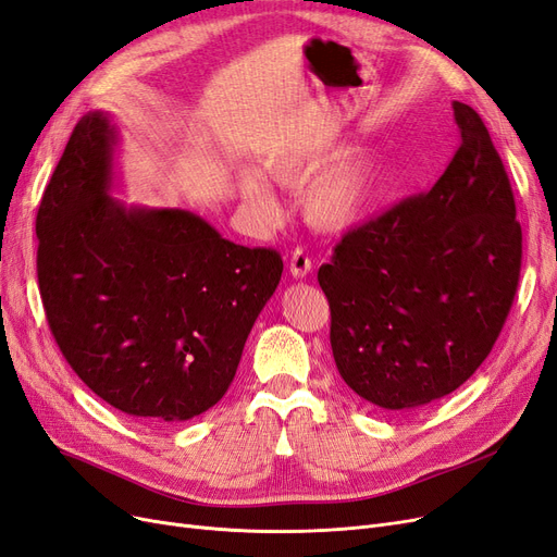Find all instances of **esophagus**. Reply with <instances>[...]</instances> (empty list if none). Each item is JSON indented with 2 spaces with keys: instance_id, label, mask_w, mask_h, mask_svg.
Listing matches in <instances>:
<instances>
[{
  "instance_id": "1",
  "label": "esophagus",
  "mask_w": 557,
  "mask_h": 557,
  "mask_svg": "<svg viewBox=\"0 0 557 557\" xmlns=\"http://www.w3.org/2000/svg\"><path fill=\"white\" fill-rule=\"evenodd\" d=\"M311 270H313V262H311L309 253H306L304 248L297 246L295 251L290 253V274H293L295 278H304V276L311 274Z\"/></svg>"
}]
</instances>
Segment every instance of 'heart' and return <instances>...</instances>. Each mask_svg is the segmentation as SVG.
I'll list each match as a JSON object with an SVG mask.
<instances>
[{
	"mask_svg": "<svg viewBox=\"0 0 557 557\" xmlns=\"http://www.w3.org/2000/svg\"><path fill=\"white\" fill-rule=\"evenodd\" d=\"M334 154L330 143L313 147L276 151L262 161V170L278 184H299L309 177L315 168ZM382 184V165L369 151H352L322 168L318 175L306 182L301 190V209L311 225L320 230L350 227L369 212L377 200ZM244 200L258 209L260 214L270 216L274 212V194L270 184L256 170H248L239 180Z\"/></svg>",
	"mask_w": 557,
	"mask_h": 557,
	"instance_id": "heart-1",
	"label": "heart"
}]
</instances>
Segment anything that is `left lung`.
Returning <instances> with one entry per match:
<instances>
[{
    "label": "left lung",
    "instance_id": "left-lung-1",
    "mask_svg": "<svg viewBox=\"0 0 557 557\" xmlns=\"http://www.w3.org/2000/svg\"><path fill=\"white\" fill-rule=\"evenodd\" d=\"M461 143L429 194L348 230L318 283L336 369L392 412L458 389L488 357L513 304L523 235L482 117L454 101Z\"/></svg>",
    "mask_w": 557,
    "mask_h": 557
}]
</instances>
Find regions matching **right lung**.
<instances>
[{
  "mask_svg": "<svg viewBox=\"0 0 557 557\" xmlns=\"http://www.w3.org/2000/svg\"><path fill=\"white\" fill-rule=\"evenodd\" d=\"M114 143L103 112L75 124L38 205V290L64 359L96 396L131 417L186 421L227 392L283 260L184 209L108 196Z\"/></svg>",
  "mask_w": 557,
  "mask_h": 557,
  "instance_id": "obj_1",
  "label": "right lung"
}]
</instances>
